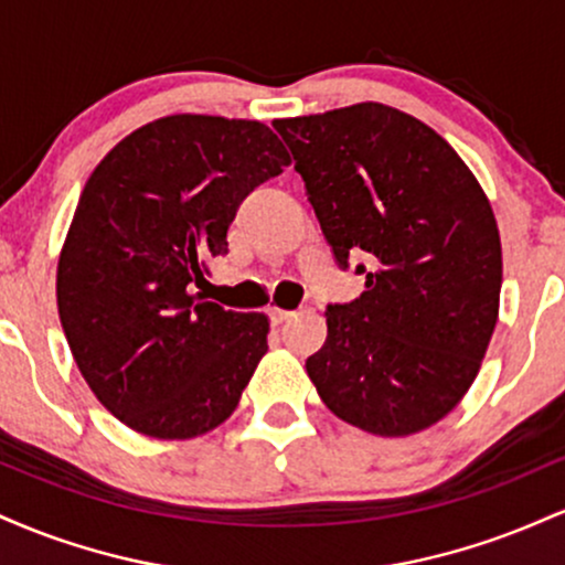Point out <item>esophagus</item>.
<instances>
[{"mask_svg":"<svg viewBox=\"0 0 565 565\" xmlns=\"http://www.w3.org/2000/svg\"><path fill=\"white\" fill-rule=\"evenodd\" d=\"M268 316H270V323H274V327H281V323H287L295 313H291V310H284V308H270Z\"/></svg>","mask_w":565,"mask_h":565,"instance_id":"obj_1","label":"esophagus"}]
</instances>
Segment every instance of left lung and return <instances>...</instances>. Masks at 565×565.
I'll return each instance as SVG.
<instances>
[{"label":"left lung","mask_w":565,"mask_h":565,"mask_svg":"<svg viewBox=\"0 0 565 565\" xmlns=\"http://www.w3.org/2000/svg\"><path fill=\"white\" fill-rule=\"evenodd\" d=\"M340 268L366 257V291L329 305L305 361L321 401L401 438L462 401L494 334L502 244L476 174L436 129L382 103L276 119Z\"/></svg>","instance_id":"left-lung-1"}]
</instances>
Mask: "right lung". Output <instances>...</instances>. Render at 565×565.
Returning a JSON list of instances; mask_svg holds the SVG:
<instances>
[{"label": "right lung", "instance_id": "1", "mask_svg": "<svg viewBox=\"0 0 565 565\" xmlns=\"http://www.w3.org/2000/svg\"><path fill=\"white\" fill-rule=\"evenodd\" d=\"M260 121L174 114L95 167L57 260V313L89 391L142 436L185 440L238 406L268 316L206 302V257L238 204L289 164Z\"/></svg>", "mask_w": 565, "mask_h": 565}]
</instances>
